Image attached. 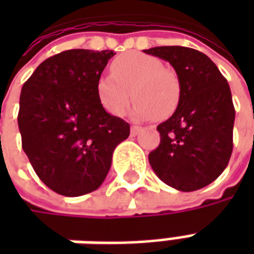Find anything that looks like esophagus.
<instances>
[{
  "instance_id": "1",
  "label": "esophagus",
  "mask_w": 254,
  "mask_h": 254,
  "mask_svg": "<svg viewBox=\"0 0 254 254\" xmlns=\"http://www.w3.org/2000/svg\"><path fill=\"white\" fill-rule=\"evenodd\" d=\"M140 129H141L140 127H136V125H133V127H130V136H137L138 132H140Z\"/></svg>"
}]
</instances>
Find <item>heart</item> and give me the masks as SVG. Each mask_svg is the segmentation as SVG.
<instances>
[{
  "label": "heart",
  "instance_id": "b5f03b06",
  "mask_svg": "<svg viewBox=\"0 0 254 254\" xmlns=\"http://www.w3.org/2000/svg\"><path fill=\"white\" fill-rule=\"evenodd\" d=\"M111 76L98 81V96L106 110L116 117L125 114L130 99L136 100L133 116L138 120L167 118L180 105L181 83L174 70L159 58L130 52L116 58Z\"/></svg>",
  "mask_w": 254,
  "mask_h": 254
}]
</instances>
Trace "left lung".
I'll return each mask as SVG.
<instances>
[{"label":"left lung","instance_id":"8db88e82","mask_svg":"<svg viewBox=\"0 0 254 254\" xmlns=\"http://www.w3.org/2000/svg\"><path fill=\"white\" fill-rule=\"evenodd\" d=\"M144 53L170 63L181 83L177 110L156 127L160 144L148 155L149 165L166 185L198 190L223 173L233 152L235 110L229 83L194 49L160 46Z\"/></svg>","mask_w":254,"mask_h":254}]
</instances>
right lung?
<instances>
[{"instance_id":"add662e5","label":"right lung","mask_w":254,"mask_h":254,"mask_svg":"<svg viewBox=\"0 0 254 254\" xmlns=\"http://www.w3.org/2000/svg\"><path fill=\"white\" fill-rule=\"evenodd\" d=\"M114 54L84 49L60 53L45 60L21 88V145L36 176L58 194L96 190L116 147L129 137V124L109 114L98 96L100 74Z\"/></svg>"}]
</instances>
